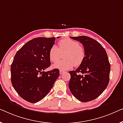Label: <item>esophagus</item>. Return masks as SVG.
Instances as JSON below:
<instances>
[{"label": "esophagus", "instance_id": "esophagus-1", "mask_svg": "<svg viewBox=\"0 0 123 123\" xmlns=\"http://www.w3.org/2000/svg\"><path fill=\"white\" fill-rule=\"evenodd\" d=\"M64 72H65V71L63 70H60V74H63Z\"/></svg>", "mask_w": 123, "mask_h": 123}]
</instances>
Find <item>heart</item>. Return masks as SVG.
<instances>
[{"label":"heart","instance_id":"1","mask_svg":"<svg viewBox=\"0 0 123 123\" xmlns=\"http://www.w3.org/2000/svg\"><path fill=\"white\" fill-rule=\"evenodd\" d=\"M58 48L53 45L49 51V58L51 62H56L61 57V53H65L64 57L65 60L57 62L53 65L55 68L60 70H67L71 68L74 65L79 66L85 58V51L80 43L75 40L65 38L58 43Z\"/></svg>","mask_w":123,"mask_h":123}]
</instances>
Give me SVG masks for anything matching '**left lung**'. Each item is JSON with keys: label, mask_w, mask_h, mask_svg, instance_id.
I'll use <instances>...</instances> for the list:
<instances>
[{"label": "left lung", "mask_w": 123, "mask_h": 123, "mask_svg": "<svg viewBox=\"0 0 123 123\" xmlns=\"http://www.w3.org/2000/svg\"><path fill=\"white\" fill-rule=\"evenodd\" d=\"M81 42L85 51L84 62L71 75L68 87L73 96L82 102L95 99L104 92L109 82L110 64L101 44L87 36L70 37Z\"/></svg>", "instance_id": "1"}]
</instances>
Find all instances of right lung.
Wrapping results in <instances>:
<instances>
[{"label": "right lung", "mask_w": 123, "mask_h": 123, "mask_svg": "<svg viewBox=\"0 0 123 123\" xmlns=\"http://www.w3.org/2000/svg\"><path fill=\"white\" fill-rule=\"evenodd\" d=\"M55 40V37L33 39L22 46L14 57L10 67L12 84L19 95L29 103L43 99L59 76L58 69L44 71L51 65L49 51Z\"/></svg>", "instance_id": "1"}]
</instances>
